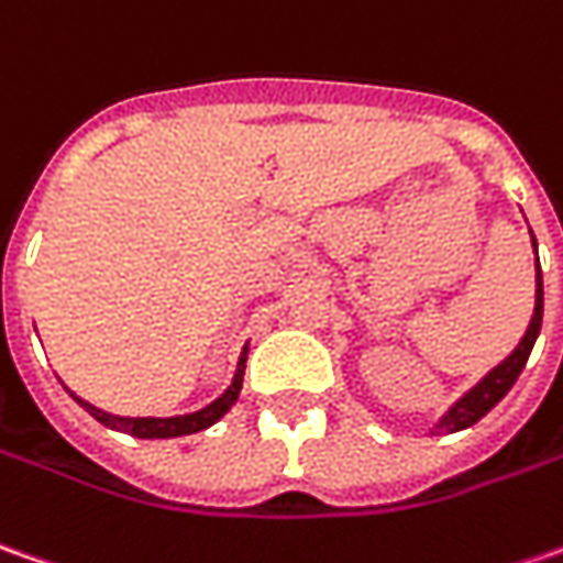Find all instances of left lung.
Returning <instances> with one entry per match:
<instances>
[{"instance_id": "1", "label": "left lung", "mask_w": 563, "mask_h": 563, "mask_svg": "<svg viewBox=\"0 0 563 563\" xmlns=\"http://www.w3.org/2000/svg\"><path fill=\"white\" fill-rule=\"evenodd\" d=\"M530 235H533V232H530ZM533 247H537V238H533ZM539 328H542V273L537 269V307H533V319H530V325H527V334L520 338V343L515 346V353H511L508 360L499 362L477 387H471V390H467V394L462 396L437 424H433L431 433H455L465 431L471 424H477V421L499 402L501 396L515 387V380H518V375L523 372V365L530 360V350H533V343H537Z\"/></svg>"}]
</instances>
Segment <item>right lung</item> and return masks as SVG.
I'll list each match as a JSON object with an SVG mask.
<instances>
[{
    "instance_id": "obj_1",
    "label": "right lung",
    "mask_w": 563,
    "mask_h": 563,
    "mask_svg": "<svg viewBox=\"0 0 563 563\" xmlns=\"http://www.w3.org/2000/svg\"><path fill=\"white\" fill-rule=\"evenodd\" d=\"M244 362H247V346L241 350L235 378H232V384H229V390H225L220 399H213L210 406H203L201 412L176 415V418H123V415L101 412V409H96L92 402H86V399H79V396H74V394L70 396H74L79 406L92 415L96 421H101L104 428H114V431L132 433V437H139V440H167V437H185V433L207 431L210 424H217L222 415L235 406L238 394H241V380H244Z\"/></svg>"
}]
</instances>
